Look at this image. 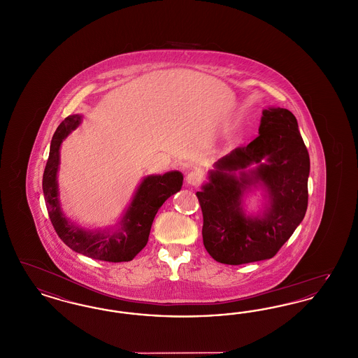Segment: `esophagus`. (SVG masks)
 Wrapping results in <instances>:
<instances>
[{
	"label": "esophagus",
	"instance_id": "obj_1",
	"mask_svg": "<svg viewBox=\"0 0 358 358\" xmlns=\"http://www.w3.org/2000/svg\"><path fill=\"white\" fill-rule=\"evenodd\" d=\"M201 181H203V174L200 171H190V173H187V184H190L193 187H197Z\"/></svg>",
	"mask_w": 358,
	"mask_h": 358
}]
</instances>
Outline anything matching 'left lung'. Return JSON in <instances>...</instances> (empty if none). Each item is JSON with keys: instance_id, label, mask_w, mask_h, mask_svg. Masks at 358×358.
Masks as SVG:
<instances>
[{"instance_id": "left-lung-1", "label": "left lung", "mask_w": 358, "mask_h": 358, "mask_svg": "<svg viewBox=\"0 0 358 358\" xmlns=\"http://www.w3.org/2000/svg\"><path fill=\"white\" fill-rule=\"evenodd\" d=\"M252 163L258 166L251 175L233 174ZM308 173L310 157L294 114L280 107L264 110L259 136L222 158L210 182L196 193L208 254L232 266L276 255L306 215ZM257 180L268 187L272 206L263 218L248 220L241 210V196Z\"/></svg>"}]
</instances>
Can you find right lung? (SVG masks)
I'll return each mask as SVG.
<instances>
[{
  "mask_svg": "<svg viewBox=\"0 0 358 358\" xmlns=\"http://www.w3.org/2000/svg\"><path fill=\"white\" fill-rule=\"evenodd\" d=\"M79 123L80 115H69L59 124L52 136L50 157L43 174V192L52 225L57 236L75 252L111 263L130 262L146 245L158 209L171 194L181 189L184 177L180 171L146 177L138 187L133 203L123 216L120 231L117 232L91 234L73 227L60 210L56 174L60 145Z\"/></svg>",
  "mask_w": 358,
  "mask_h": 358,
  "instance_id": "1",
  "label": "right lung"
}]
</instances>
